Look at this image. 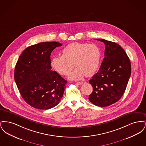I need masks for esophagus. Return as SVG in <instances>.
I'll return each mask as SVG.
<instances>
[{
  "mask_svg": "<svg viewBox=\"0 0 146 146\" xmlns=\"http://www.w3.org/2000/svg\"><path fill=\"white\" fill-rule=\"evenodd\" d=\"M76 84H78V85H82V84H83V83L82 82H76Z\"/></svg>",
  "mask_w": 146,
  "mask_h": 146,
  "instance_id": "1",
  "label": "esophagus"
}]
</instances>
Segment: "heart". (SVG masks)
Masks as SVG:
<instances>
[{
    "label": "heart",
    "mask_w": 146,
    "mask_h": 146,
    "mask_svg": "<svg viewBox=\"0 0 146 146\" xmlns=\"http://www.w3.org/2000/svg\"><path fill=\"white\" fill-rule=\"evenodd\" d=\"M62 55L56 56L52 58L51 67L59 74L67 76L75 65L76 70L70 74L71 79L78 80L85 75L91 76L98 68L101 52L95 44L72 42L62 49Z\"/></svg>",
    "instance_id": "1"
}]
</instances>
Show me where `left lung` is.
<instances>
[{
  "mask_svg": "<svg viewBox=\"0 0 146 146\" xmlns=\"http://www.w3.org/2000/svg\"><path fill=\"white\" fill-rule=\"evenodd\" d=\"M105 45L104 57L97 73L89 80L93 91L89 96L91 103L107 107L118 101L123 95L131 72L129 58L119 44L97 39Z\"/></svg>",
  "mask_w": 146,
  "mask_h": 146,
  "instance_id": "left-lung-1",
  "label": "left lung"
}]
</instances>
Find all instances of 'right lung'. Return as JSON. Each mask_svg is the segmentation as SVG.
Instances as JSON below:
<instances>
[{
  "label": "right lung",
  "instance_id": "add662e5",
  "mask_svg": "<svg viewBox=\"0 0 146 146\" xmlns=\"http://www.w3.org/2000/svg\"><path fill=\"white\" fill-rule=\"evenodd\" d=\"M56 42H42L28 46L16 63L14 78L24 101L39 110H48L59 104L67 80L51 70L50 55Z\"/></svg>",
  "mask_w": 146,
  "mask_h": 146
}]
</instances>
